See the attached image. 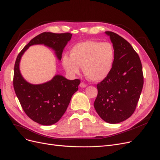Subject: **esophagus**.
Here are the masks:
<instances>
[{
    "label": "esophagus",
    "mask_w": 160,
    "mask_h": 160,
    "mask_svg": "<svg viewBox=\"0 0 160 160\" xmlns=\"http://www.w3.org/2000/svg\"><path fill=\"white\" fill-rule=\"evenodd\" d=\"M79 85H80V88H86V87H87V84L83 83V82H82V83H81Z\"/></svg>",
    "instance_id": "34e87169"
}]
</instances>
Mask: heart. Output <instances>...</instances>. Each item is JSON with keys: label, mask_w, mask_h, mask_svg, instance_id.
Instances as JSON below:
<instances>
[{"label": "heart", "mask_w": 160, "mask_h": 160, "mask_svg": "<svg viewBox=\"0 0 160 160\" xmlns=\"http://www.w3.org/2000/svg\"><path fill=\"white\" fill-rule=\"evenodd\" d=\"M70 55H65L62 59V65L67 72L78 74L79 67H81L89 79L101 81L112 71L115 51L110 42L86 41L72 47Z\"/></svg>", "instance_id": "obj_1"}]
</instances>
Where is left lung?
Returning <instances> with one entry per match:
<instances>
[{
    "label": "left lung",
    "instance_id": "1",
    "mask_svg": "<svg viewBox=\"0 0 160 160\" xmlns=\"http://www.w3.org/2000/svg\"><path fill=\"white\" fill-rule=\"evenodd\" d=\"M115 51L110 74L97 85L98 96L94 108L100 118L109 123L128 119L136 108L143 85L139 57L126 40L111 31H106Z\"/></svg>",
    "mask_w": 160,
    "mask_h": 160
}]
</instances>
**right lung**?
<instances>
[{
  "label": "right lung",
  "mask_w": 160,
  "mask_h": 160,
  "mask_svg": "<svg viewBox=\"0 0 160 160\" xmlns=\"http://www.w3.org/2000/svg\"><path fill=\"white\" fill-rule=\"evenodd\" d=\"M71 36L69 32H42L33 38L17 57L14 68V91L28 117L41 125H51L61 118L81 81L78 79L68 80L57 75L45 83L31 84L23 78L19 69L21 57L30 46L44 45L54 50L57 59L61 61L62 51Z\"/></svg>",
  "instance_id": "right-lung-1"
}]
</instances>
